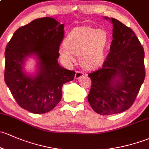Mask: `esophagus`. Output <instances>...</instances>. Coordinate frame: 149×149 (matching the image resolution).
Instances as JSON below:
<instances>
[{
  "label": "esophagus",
  "instance_id": "1",
  "mask_svg": "<svg viewBox=\"0 0 149 149\" xmlns=\"http://www.w3.org/2000/svg\"><path fill=\"white\" fill-rule=\"evenodd\" d=\"M84 75H85V73H84L83 72L77 71V72H76V74H75L74 78H75V79H79V78L82 77Z\"/></svg>",
  "mask_w": 149,
  "mask_h": 149
}]
</instances>
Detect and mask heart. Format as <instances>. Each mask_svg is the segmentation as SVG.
<instances>
[{
    "label": "heart",
    "mask_w": 149,
    "mask_h": 149,
    "mask_svg": "<svg viewBox=\"0 0 149 149\" xmlns=\"http://www.w3.org/2000/svg\"><path fill=\"white\" fill-rule=\"evenodd\" d=\"M109 40V34L105 29L77 27L67 35L64 44L59 47V53L61 58L68 64L74 63V54L78 55L82 65L92 70L103 62Z\"/></svg>",
    "instance_id": "heart-1"
}]
</instances>
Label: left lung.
<instances>
[{
  "label": "left lung",
  "instance_id": "left-lung-1",
  "mask_svg": "<svg viewBox=\"0 0 149 149\" xmlns=\"http://www.w3.org/2000/svg\"><path fill=\"white\" fill-rule=\"evenodd\" d=\"M110 52L102 67L90 73L87 100L102 116L122 113L133 105L145 78L144 50L134 32L116 18Z\"/></svg>",
  "mask_w": 149,
  "mask_h": 149
}]
</instances>
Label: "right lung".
I'll use <instances>...</instances> for the list:
<instances>
[{
  "instance_id": "1",
  "label": "right lung",
  "mask_w": 149,
  "mask_h": 149,
  "mask_svg": "<svg viewBox=\"0 0 149 149\" xmlns=\"http://www.w3.org/2000/svg\"><path fill=\"white\" fill-rule=\"evenodd\" d=\"M64 38V24L54 18H37L15 31L5 51L4 79L21 108L35 114L47 113L62 97V88L73 80L75 72L58 63L59 45ZM34 56L36 74L28 75L24 64Z\"/></svg>"
}]
</instances>
